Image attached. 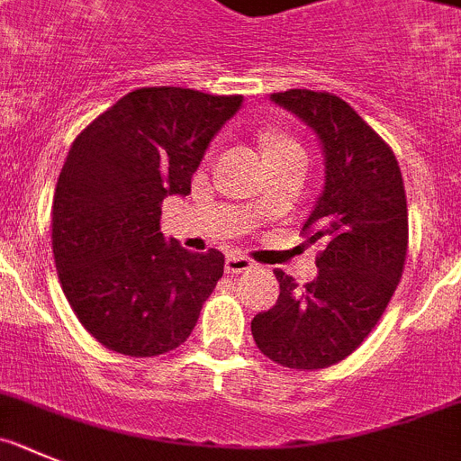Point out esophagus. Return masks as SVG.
<instances>
[{"label":"esophagus","mask_w":461,"mask_h":461,"mask_svg":"<svg viewBox=\"0 0 461 461\" xmlns=\"http://www.w3.org/2000/svg\"><path fill=\"white\" fill-rule=\"evenodd\" d=\"M255 267H257V264L250 259V257L236 255V252H231V255H227V259H225V271L231 273V276H234V273L252 271V268H255Z\"/></svg>","instance_id":"34e87169"}]
</instances>
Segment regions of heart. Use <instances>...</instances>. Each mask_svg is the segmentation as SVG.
I'll return each mask as SVG.
<instances>
[{
    "instance_id": "1",
    "label": "heart",
    "mask_w": 461,
    "mask_h": 461,
    "mask_svg": "<svg viewBox=\"0 0 461 461\" xmlns=\"http://www.w3.org/2000/svg\"><path fill=\"white\" fill-rule=\"evenodd\" d=\"M264 144H267L268 156H305L301 144L285 132H268Z\"/></svg>"
}]
</instances>
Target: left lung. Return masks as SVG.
<instances>
[{"mask_svg": "<svg viewBox=\"0 0 461 461\" xmlns=\"http://www.w3.org/2000/svg\"><path fill=\"white\" fill-rule=\"evenodd\" d=\"M271 98L323 144L326 185L303 225V236L323 250L319 276L303 289L276 268L280 296L250 329L273 363L323 370L358 349L395 294L409 248L404 181L393 149L342 98L310 89Z\"/></svg>", "mask_w": 461, "mask_h": 461, "instance_id": "left-lung-1", "label": "left lung"}]
</instances>
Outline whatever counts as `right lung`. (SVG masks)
<instances>
[{
    "mask_svg": "<svg viewBox=\"0 0 461 461\" xmlns=\"http://www.w3.org/2000/svg\"><path fill=\"white\" fill-rule=\"evenodd\" d=\"M243 96L142 86L70 147L52 200V252L70 308L103 347L132 358L176 349L225 271V255L165 240L160 204L188 194L206 147Z\"/></svg>",
    "mask_w": 461,
    "mask_h": 461,
    "instance_id": "right-lung-1",
    "label": "right lung"
}]
</instances>
